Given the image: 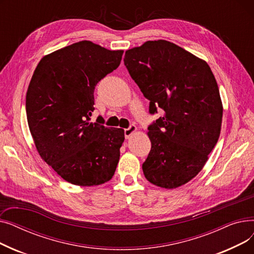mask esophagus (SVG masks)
I'll return each mask as SVG.
<instances>
[{"label":"esophagus","mask_w":254,"mask_h":254,"mask_svg":"<svg viewBox=\"0 0 254 254\" xmlns=\"http://www.w3.org/2000/svg\"><path fill=\"white\" fill-rule=\"evenodd\" d=\"M137 130V127L135 125H129V127L127 128H125V136L126 138H129L134 132Z\"/></svg>","instance_id":"esophagus-1"}]
</instances>
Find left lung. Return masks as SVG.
Segmentation results:
<instances>
[{"label":"left lung","mask_w":254,"mask_h":254,"mask_svg":"<svg viewBox=\"0 0 254 254\" xmlns=\"http://www.w3.org/2000/svg\"><path fill=\"white\" fill-rule=\"evenodd\" d=\"M125 65L149 113L161 116L148 126L151 149L142 165L149 182L176 189L198 174L216 145L222 104L208 64L166 40L126 51Z\"/></svg>","instance_id":"1"}]
</instances>
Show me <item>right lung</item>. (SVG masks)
I'll return each mask as SVG.
<instances>
[{
    "label": "right lung",
    "mask_w": 254,
    "mask_h": 254,
    "mask_svg": "<svg viewBox=\"0 0 254 254\" xmlns=\"http://www.w3.org/2000/svg\"><path fill=\"white\" fill-rule=\"evenodd\" d=\"M123 55L81 41L44 57L33 74L25 98L31 134L47 165L72 184L100 185L114 175L124 129L89 120L96 85Z\"/></svg>",
    "instance_id": "add662e5"
}]
</instances>
